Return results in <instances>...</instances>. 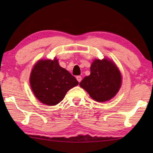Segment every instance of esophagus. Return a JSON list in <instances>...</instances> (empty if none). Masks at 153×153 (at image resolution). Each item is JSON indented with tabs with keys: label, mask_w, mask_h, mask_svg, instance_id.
<instances>
[{
	"label": "esophagus",
	"mask_w": 153,
	"mask_h": 153,
	"mask_svg": "<svg viewBox=\"0 0 153 153\" xmlns=\"http://www.w3.org/2000/svg\"><path fill=\"white\" fill-rule=\"evenodd\" d=\"M76 79H77V81H78V82H80L81 81H82V76H78L76 77Z\"/></svg>",
	"instance_id": "esophagus-1"
}]
</instances>
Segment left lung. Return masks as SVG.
<instances>
[{
    "label": "left lung",
    "mask_w": 153,
    "mask_h": 153,
    "mask_svg": "<svg viewBox=\"0 0 153 153\" xmlns=\"http://www.w3.org/2000/svg\"><path fill=\"white\" fill-rule=\"evenodd\" d=\"M89 76L79 83L81 87L97 102H105L114 97L122 85V76L112 60L104 58L94 60Z\"/></svg>",
    "instance_id": "obj_1"
}]
</instances>
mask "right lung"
Instances as JSON below:
<instances>
[{"label":"right lung","mask_w":153,"mask_h":153,"mask_svg":"<svg viewBox=\"0 0 153 153\" xmlns=\"http://www.w3.org/2000/svg\"><path fill=\"white\" fill-rule=\"evenodd\" d=\"M30 81L35 96L48 106L61 102L67 91L79 83L76 77L60 66L56 58L53 60H39L32 69Z\"/></svg>","instance_id":"obj_1"}]
</instances>
